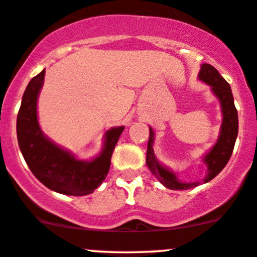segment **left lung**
I'll list each match as a JSON object with an SVG mask.
<instances>
[{
  "mask_svg": "<svg viewBox=\"0 0 257 257\" xmlns=\"http://www.w3.org/2000/svg\"><path fill=\"white\" fill-rule=\"evenodd\" d=\"M198 78L210 86V90L219 100L220 109H222V124H220L217 142L201 158V161L207 166V175H205L204 180L201 181L205 184L214 179L224 169V166L231 158L237 134H238V114H237L236 106H234L231 86L220 76L219 72L214 67L208 63L201 64ZM153 145H155V132H153L152 126H150V140H148L146 164H147L150 171L157 177L162 185L171 190H188V189L200 185V181H195V183L180 181L177 179V175L171 169L158 161L155 151H153Z\"/></svg>",
  "mask_w": 257,
  "mask_h": 257,
  "instance_id": "8db88e82",
  "label": "left lung"
}]
</instances>
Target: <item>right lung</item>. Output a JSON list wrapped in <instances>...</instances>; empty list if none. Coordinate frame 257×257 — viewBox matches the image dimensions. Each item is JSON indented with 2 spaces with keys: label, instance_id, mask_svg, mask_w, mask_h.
Masks as SVG:
<instances>
[{
  "label": "right lung",
  "instance_id": "1",
  "mask_svg": "<svg viewBox=\"0 0 257 257\" xmlns=\"http://www.w3.org/2000/svg\"><path fill=\"white\" fill-rule=\"evenodd\" d=\"M45 69L31 78L23 95L16 120L18 142L29 169L43 185L64 195L93 193L110 170V160L124 126H112L104 134L101 152L91 160H80L49 140L38 120V97Z\"/></svg>",
  "mask_w": 257,
  "mask_h": 257
}]
</instances>
